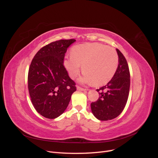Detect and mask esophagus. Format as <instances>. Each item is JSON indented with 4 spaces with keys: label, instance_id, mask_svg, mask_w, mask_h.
I'll return each mask as SVG.
<instances>
[{
    "label": "esophagus",
    "instance_id": "esophagus-1",
    "mask_svg": "<svg viewBox=\"0 0 158 158\" xmlns=\"http://www.w3.org/2000/svg\"><path fill=\"white\" fill-rule=\"evenodd\" d=\"M77 89L79 90V91H84V92H86V89H84L83 88H81L80 86H77Z\"/></svg>",
    "mask_w": 158,
    "mask_h": 158
}]
</instances>
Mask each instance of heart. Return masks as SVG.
<instances>
[{
    "label": "heart",
    "mask_w": 158,
    "mask_h": 158,
    "mask_svg": "<svg viewBox=\"0 0 158 158\" xmlns=\"http://www.w3.org/2000/svg\"><path fill=\"white\" fill-rule=\"evenodd\" d=\"M118 57L116 51L98 43L75 46L72 55L66 56L64 65L71 78H75L80 70L84 74L80 82L102 85L112 79L118 67Z\"/></svg>",
    "instance_id": "1"
}]
</instances>
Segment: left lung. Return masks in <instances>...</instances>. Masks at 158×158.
<instances>
[{
  "instance_id": "obj_1",
  "label": "left lung",
  "mask_w": 158,
  "mask_h": 158,
  "mask_svg": "<svg viewBox=\"0 0 158 158\" xmlns=\"http://www.w3.org/2000/svg\"><path fill=\"white\" fill-rule=\"evenodd\" d=\"M118 65L112 79L107 85L97 89L100 97L91 103L94 115L100 121L111 120L125 108L130 89V72L125 57L118 49Z\"/></svg>"
}]
</instances>
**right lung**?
I'll list each match as a JSON object with an SVG mask.
<instances>
[{
    "label": "right lung",
    "mask_w": 158,
    "mask_h": 158,
    "mask_svg": "<svg viewBox=\"0 0 158 158\" xmlns=\"http://www.w3.org/2000/svg\"><path fill=\"white\" fill-rule=\"evenodd\" d=\"M75 41L71 39L52 42L42 47L31 63L28 89L33 107L45 118L53 119L63 114L76 90L63 64L67 49Z\"/></svg>",
    "instance_id": "obj_1"
}]
</instances>
